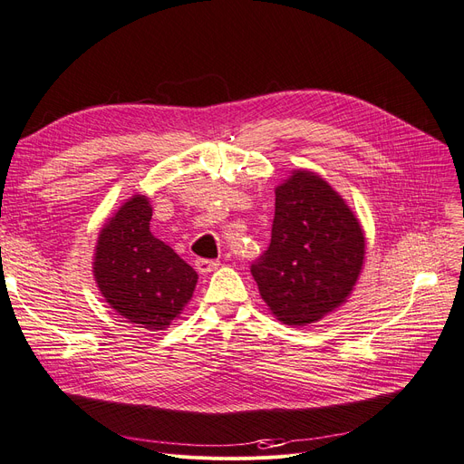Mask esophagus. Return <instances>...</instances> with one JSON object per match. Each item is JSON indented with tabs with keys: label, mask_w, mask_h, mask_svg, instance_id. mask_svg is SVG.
Listing matches in <instances>:
<instances>
[{
	"label": "esophagus",
	"mask_w": 464,
	"mask_h": 464,
	"mask_svg": "<svg viewBox=\"0 0 464 464\" xmlns=\"http://www.w3.org/2000/svg\"><path fill=\"white\" fill-rule=\"evenodd\" d=\"M195 266H197V271H198V273H210V271H214V269L219 267V260L197 258V260H195Z\"/></svg>",
	"instance_id": "1"
}]
</instances>
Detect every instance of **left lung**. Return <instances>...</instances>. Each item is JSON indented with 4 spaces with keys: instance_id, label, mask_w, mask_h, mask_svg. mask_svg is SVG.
Masks as SVG:
<instances>
[{
    "instance_id": "obj_1",
    "label": "left lung",
    "mask_w": 464,
    "mask_h": 464,
    "mask_svg": "<svg viewBox=\"0 0 464 464\" xmlns=\"http://www.w3.org/2000/svg\"><path fill=\"white\" fill-rule=\"evenodd\" d=\"M363 256L365 237L346 202L312 171H295L276 188L271 243L250 273L276 317L304 327L346 300Z\"/></svg>"
}]
</instances>
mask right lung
<instances>
[{
  "mask_svg": "<svg viewBox=\"0 0 464 464\" xmlns=\"http://www.w3.org/2000/svg\"><path fill=\"white\" fill-rule=\"evenodd\" d=\"M152 210L135 195L102 227L93 271L102 296L128 321L162 331L191 300L197 271L149 231Z\"/></svg>",
  "mask_w": 464,
  "mask_h": 464,
  "instance_id": "right-lung-1",
  "label": "right lung"
}]
</instances>
